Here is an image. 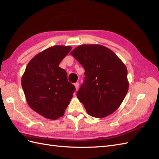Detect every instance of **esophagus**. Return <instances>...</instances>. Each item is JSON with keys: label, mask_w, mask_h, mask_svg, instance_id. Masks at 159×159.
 <instances>
[{"label": "esophagus", "mask_w": 159, "mask_h": 159, "mask_svg": "<svg viewBox=\"0 0 159 159\" xmlns=\"http://www.w3.org/2000/svg\"><path fill=\"white\" fill-rule=\"evenodd\" d=\"M79 83L78 82H77V83H75V84H74V85H75V89H76V90H78V88H79Z\"/></svg>", "instance_id": "34e87169"}]
</instances>
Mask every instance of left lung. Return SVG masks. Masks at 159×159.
Wrapping results in <instances>:
<instances>
[{"label":"left lung","instance_id":"left-lung-1","mask_svg":"<svg viewBox=\"0 0 159 159\" xmlns=\"http://www.w3.org/2000/svg\"><path fill=\"white\" fill-rule=\"evenodd\" d=\"M84 67L85 78L77 92L91 116L103 118L115 112L129 89L126 66L108 48L83 44L71 52Z\"/></svg>","mask_w":159,"mask_h":159}]
</instances>
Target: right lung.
<instances>
[{"label":"right lung","mask_w":159,"mask_h":159,"mask_svg":"<svg viewBox=\"0 0 159 159\" xmlns=\"http://www.w3.org/2000/svg\"><path fill=\"white\" fill-rule=\"evenodd\" d=\"M69 46H54L36 55L22 76V87L28 105L46 119L62 117L73 97L75 86L59 64L70 52Z\"/></svg>","instance_id":"right-lung-1"}]
</instances>
